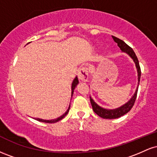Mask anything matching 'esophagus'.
<instances>
[{
    "mask_svg": "<svg viewBox=\"0 0 157 157\" xmlns=\"http://www.w3.org/2000/svg\"><path fill=\"white\" fill-rule=\"evenodd\" d=\"M89 68L87 67H82L78 71V78L82 82H86L89 79Z\"/></svg>",
    "mask_w": 157,
    "mask_h": 157,
    "instance_id": "34e87169",
    "label": "esophagus"
}]
</instances>
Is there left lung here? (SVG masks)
<instances>
[{
    "instance_id": "left-lung-1",
    "label": "left lung",
    "mask_w": 157,
    "mask_h": 157,
    "mask_svg": "<svg viewBox=\"0 0 157 157\" xmlns=\"http://www.w3.org/2000/svg\"><path fill=\"white\" fill-rule=\"evenodd\" d=\"M112 38L114 42H116L118 46L120 48V49L122 52H126L128 55H129L132 57V59L134 60L135 64H136V68H137V72H138V86L140 84V77H141V69H140V63H139V60L137 57H136V54L134 53V50L132 49V48H131L128 45H127L122 40L119 39L118 37L112 36ZM137 91H138V87L136 89V91H135L134 95L133 96L132 98L129 100L127 103L125 104L124 105L121 106V107L118 108L117 109L113 110H107L104 109L100 107L97 103H95V102L94 101L91 97H90V101H91V106H92L93 111H94V113H96L98 116H100V117L103 119H116L120 117L123 116L124 114L127 113L130 110L132 109V107L134 105V102L136 101V96H137Z\"/></svg>"
}]
</instances>
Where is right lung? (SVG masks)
I'll return each instance as SVG.
<instances>
[{
	"label": "right lung",
	"mask_w": 157,
	"mask_h": 157,
	"mask_svg": "<svg viewBox=\"0 0 157 157\" xmlns=\"http://www.w3.org/2000/svg\"><path fill=\"white\" fill-rule=\"evenodd\" d=\"M79 81H78V79H77V77H76L75 78V80H73V82H72V85H71V96H72L73 93H74V89H75V87L77 86V85L78 84ZM69 109H70V105L69 107H68V109L67 110V111H66V113H63V114L62 115V116H60V117L57 118V119H55V120H42V119H39V118H36L35 120H37V121H40V122H46V123H54V122H58L60 121V120H62L63 118L65 117V116H66V114H67L68 111H69Z\"/></svg>",
	"instance_id": "1"
}]
</instances>
